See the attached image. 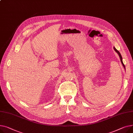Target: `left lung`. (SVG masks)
<instances>
[{
  "instance_id": "1",
  "label": "left lung",
  "mask_w": 133,
  "mask_h": 133,
  "mask_svg": "<svg viewBox=\"0 0 133 133\" xmlns=\"http://www.w3.org/2000/svg\"><path fill=\"white\" fill-rule=\"evenodd\" d=\"M113 48H114V50L117 52V54H118V55H119V57H120V61H121V63H122V65H123V68H124V69H125L126 68H125V66H124V64H123V62H122V56H121V55L120 54V52L117 50L114 46L113 47Z\"/></svg>"
}]
</instances>
